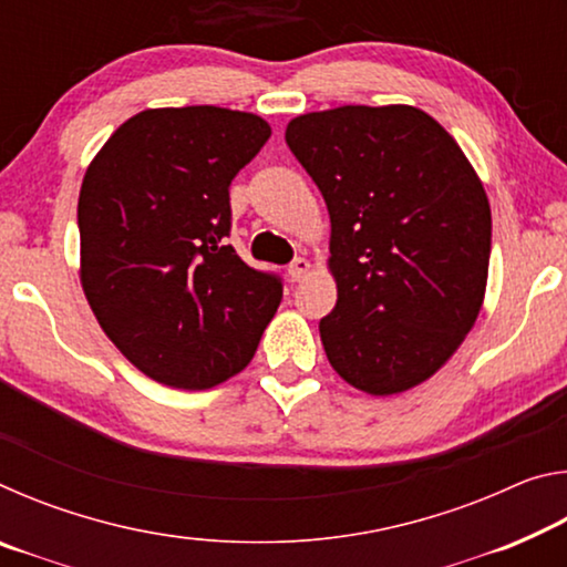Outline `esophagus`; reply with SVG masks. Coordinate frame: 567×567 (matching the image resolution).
<instances>
[{
	"instance_id": "1",
	"label": "esophagus",
	"mask_w": 567,
	"mask_h": 567,
	"mask_svg": "<svg viewBox=\"0 0 567 567\" xmlns=\"http://www.w3.org/2000/svg\"><path fill=\"white\" fill-rule=\"evenodd\" d=\"M287 275H290L292 282H302L307 275H310V262L305 260V257H297V260L287 267Z\"/></svg>"
}]
</instances>
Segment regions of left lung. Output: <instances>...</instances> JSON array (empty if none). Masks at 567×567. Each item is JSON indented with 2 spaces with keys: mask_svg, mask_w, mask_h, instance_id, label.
I'll use <instances>...</instances> for the list:
<instances>
[{
  "mask_svg": "<svg viewBox=\"0 0 567 567\" xmlns=\"http://www.w3.org/2000/svg\"><path fill=\"white\" fill-rule=\"evenodd\" d=\"M285 140L330 213L334 372L380 398L433 378L473 330L491 265V203L465 152L410 104L300 114Z\"/></svg>",
  "mask_w": 567,
  "mask_h": 567,
  "instance_id": "8db88e82",
  "label": "left lung"
}]
</instances>
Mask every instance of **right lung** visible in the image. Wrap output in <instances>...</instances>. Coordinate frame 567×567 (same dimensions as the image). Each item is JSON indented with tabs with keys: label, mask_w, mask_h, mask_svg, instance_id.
<instances>
[{
	"label": "right lung",
	"mask_w": 567,
	"mask_h": 567,
	"mask_svg": "<svg viewBox=\"0 0 567 567\" xmlns=\"http://www.w3.org/2000/svg\"><path fill=\"white\" fill-rule=\"evenodd\" d=\"M270 124L225 107L134 114L84 172L80 280L104 334L162 385L209 390L247 368L282 300L239 260L229 182Z\"/></svg>",
	"instance_id": "1"
}]
</instances>
